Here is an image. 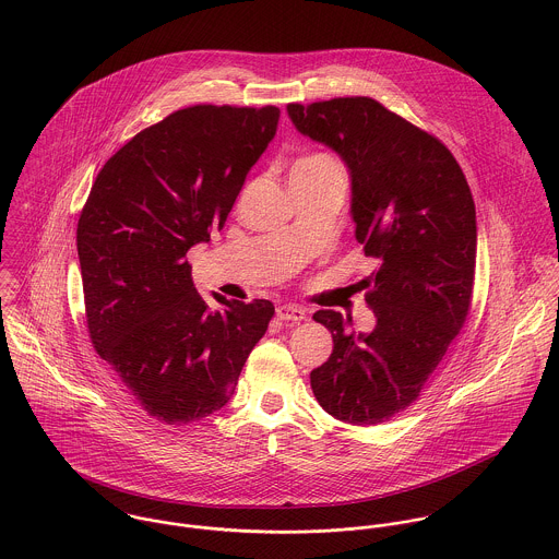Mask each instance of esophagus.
<instances>
[{
  "label": "esophagus",
  "mask_w": 559,
  "mask_h": 559,
  "mask_svg": "<svg viewBox=\"0 0 559 559\" xmlns=\"http://www.w3.org/2000/svg\"><path fill=\"white\" fill-rule=\"evenodd\" d=\"M308 317V310L301 308V306H295V304H286V306H280L277 308V319L284 320V322H301Z\"/></svg>",
  "instance_id": "obj_1"
}]
</instances>
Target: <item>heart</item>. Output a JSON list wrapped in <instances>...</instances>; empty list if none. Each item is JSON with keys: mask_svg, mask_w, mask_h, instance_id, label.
I'll list each match as a JSON object with an SVG mask.
<instances>
[{"mask_svg": "<svg viewBox=\"0 0 559 559\" xmlns=\"http://www.w3.org/2000/svg\"><path fill=\"white\" fill-rule=\"evenodd\" d=\"M293 171H333V174H342L344 176V167L340 159L331 153L317 151V153H308L304 157L295 160Z\"/></svg>", "mask_w": 559, "mask_h": 559, "instance_id": "obj_1", "label": "heart"}]
</instances>
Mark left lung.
<instances>
[{
	"mask_svg": "<svg viewBox=\"0 0 559 559\" xmlns=\"http://www.w3.org/2000/svg\"><path fill=\"white\" fill-rule=\"evenodd\" d=\"M295 127L350 169L355 237L377 271L364 280L372 333L319 310L331 357L310 374L320 406L340 421L374 426L415 402L472 310L476 206L448 146L370 96L290 103Z\"/></svg>",
	"mask_w": 559,
	"mask_h": 559,
	"instance_id": "left-lung-1",
	"label": "left lung"
}]
</instances>
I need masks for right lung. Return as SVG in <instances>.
<instances>
[{
    "label": "right lung",
    "instance_id": "obj_1",
    "mask_svg": "<svg viewBox=\"0 0 559 559\" xmlns=\"http://www.w3.org/2000/svg\"><path fill=\"white\" fill-rule=\"evenodd\" d=\"M280 109L191 105L140 131L107 160L78 224L85 322L94 350L163 424H191L233 399L275 308L215 299L187 251L224 228Z\"/></svg>",
    "mask_w": 559,
    "mask_h": 559
}]
</instances>
